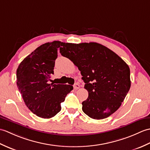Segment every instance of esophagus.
Here are the masks:
<instances>
[{
    "label": "esophagus",
    "instance_id": "esophagus-1",
    "mask_svg": "<svg viewBox=\"0 0 150 150\" xmlns=\"http://www.w3.org/2000/svg\"><path fill=\"white\" fill-rule=\"evenodd\" d=\"M79 87H80V85H79L78 83H75L74 85V89H78V88H79Z\"/></svg>",
    "mask_w": 150,
    "mask_h": 150
}]
</instances>
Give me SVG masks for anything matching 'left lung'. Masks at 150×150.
Returning <instances> with one entry per match:
<instances>
[{"mask_svg":"<svg viewBox=\"0 0 150 150\" xmlns=\"http://www.w3.org/2000/svg\"><path fill=\"white\" fill-rule=\"evenodd\" d=\"M62 44L59 52L78 67L88 92V98L82 102L83 112L94 119L114 114L130 88L128 65L114 52L98 43Z\"/></svg>","mask_w":150,"mask_h":150,"instance_id":"1","label":"left lung"}]
</instances>
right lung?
<instances>
[{
	"instance_id": "obj_1",
	"label": "right lung",
	"mask_w": 150,
	"mask_h": 150,
	"mask_svg": "<svg viewBox=\"0 0 150 150\" xmlns=\"http://www.w3.org/2000/svg\"><path fill=\"white\" fill-rule=\"evenodd\" d=\"M61 42L42 44L25 58L16 70V85L25 105L40 117L49 119L61 110V103L73 89L69 85L49 84Z\"/></svg>"
}]
</instances>
